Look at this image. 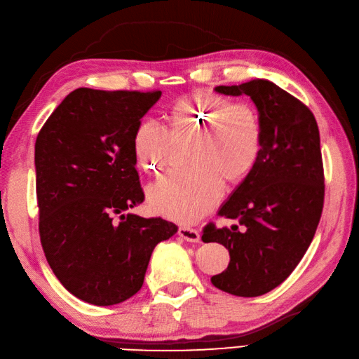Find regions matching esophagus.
<instances>
[{
	"mask_svg": "<svg viewBox=\"0 0 359 359\" xmlns=\"http://www.w3.org/2000/svg\"><path fill=\"white\" fill-rule=\"evenodd\" d=\"M178 236L187 241H194V243L200 240V232L194 228H189V226H181L178 229Z\"/></svg>",
	"mask_w": 359,
	"mask_h": 359,
	"instance_id": "34e87169",
	"label": "esophagus"
}]
</instances>
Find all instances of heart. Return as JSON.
<instances>
[{"instance_id":"1","label":"heart","mask_w":359,"mask_h":359,"mask_svg":"<svg viewBox=\"0 0 359 359\" xmlns=\"http://www.w3.org/2000/svg\"><path fill=\"white\" fill-rule=\"evenodd\" d=\"M167 127L141 121L131 135V149L141 169L158 175L175 145L190 141L186 172L167 175L150 189L158 214L189 223L215 206L226 186L243 181L263 149V123L250 102H232L210 91L175 100L165 111Z\"/></svg>"}]
</instances>
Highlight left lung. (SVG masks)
Masks as SVG:
<instances>
[{
  "label": "left lung",
  "instance_id": "obj_1",
  "mask_svg": "<svg viewBox=\"0 0 359 359\" xmlns=\"http://www.w3.org/2000/svg\"><path fill=\"white\" fill-rule=\"evenodd\" d=\"M226 96L246 94L263 123V149L252 172L218 215L238 226L206 224L201 240L229 251L223 273L210 282L240 297L274 290L309 250L324 208V165L318 122L310 108L269 80L217 86Z\"/></svg>",
  "mask_w": 359,
  "mask_h": 359
}]
</instances>
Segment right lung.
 <instances>
[{
    "label": "right lung",
    "instance_id": "obj_1",
    "mask_svg": "<svg viewBox=\"0 0 359 359\" xmlns=\"http://www.w3.org/2000/svg\"><path fill=\"white\" fill-rule=\"evenodd\" d=\"M161 91L77 88L35 141L43 251L71 294L114 305L141 290L150 255L178 226L123 212L144 201L131 135Z\"/></svg>",
    "mask_w": 359,
    "mask_h": 359
}]
</instances>
